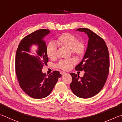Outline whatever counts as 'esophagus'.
Listing matches in <instances>:
<instances>
[{"mask_svg":"<svg viewBox=\"0 0 122 122\" xmlns=\"http://www.w3.org/2000/svg\"><path fill=\"white\" fill-rule=\"evenodd\" d=\"M61 75L62 76H64L65 74H66V72H61Z\"/></svg>","mask_w":122,"mask_h":122,"instance_id":"esophagus-1","label":"esophagus"}]
</instances>
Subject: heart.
<instances>
[{
	"instance_id": "heart-1",
	"label": "heart",
	"mask_w": 122,
	"mask_h": 122,
	"mask_svg": "<svg viewBox=\"0 0 122 122\" xmlns=\"http://www.w3.org/2000/svg\"><path fill=\"white\" fill-rule=\"evenodd\" d=\"M57 43L59 46L70 49V52L78 59H81L84 56L86 50V46L85 42L79 40L76 36L69 33H65L58 36ZM57 47L54 43L50 42L46 48V54L50 59H54L57 56ZM74 64L73 59H69L60 61L57 64V67L59 69L69 70Z\"/></svg>"
}]
</instances>
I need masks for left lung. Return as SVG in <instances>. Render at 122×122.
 <instances>
[{
  "label": "left lung",
  "instance_id": "left-lung-1",
  "mask_svg": "<svg viewBox=\"0 0 122 122\" xmlns=\"http://www.w3.org/2000/svg\"><path fill=\"white\" fill-rule=\"evenodd\" d=\"M76 30L86 33L89 37L88 46L82 61L76 66V71H84L83 77L70 73L71 89L76 97L88 99L99 93L107 79L110 66L107 46L103 38L88 28Z\"/></svg>",
  "mask_w": 122,
  "mask_h": 122
}]
</instances>
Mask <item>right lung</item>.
I'll return each instance as SVG.
<instances>
[{
    "label": "right lung",
    "instance_id": "right-lung-1",
    "mask_svg": "<svg viewBox=\"0 0 122 122\" xmlns=\"http://www.w3.org/2000/svg\"><path fill=\"white\" fill-rule=\"evenodd\" d=\"M49 33V29H42L25 36L16 52L15 72L19 85L27 95L36 99L48 97L61 76L56 71L48 76L42 73V67L49 61L46 44L42 39ZM33 44L39 46L35 56L29 54Z\"/></svg>",
    "mask_w": 122,
    "mask_h": 122
}]
</instances>
